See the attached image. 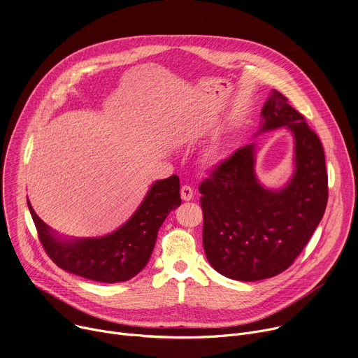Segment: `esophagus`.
Segmentation results:
<instances>
[{
  "label": "esophagus",
  "mask_w": 358,
  "mask_h": 358,
  "mask_svg": "<svg viewBox=\"0 0 358 358\" xmlns=\"http://www.w3.org/2000/svg\"><path fill=\"white\" fill-rule=\"evenodd\" d=\"M181 198L184 199V201H191L192 199V196H194V191H192V188L191 187H188V185H184V187H181Z\"/></svg>",
  "instance_id": "esophagus-1"
}]
</instances>
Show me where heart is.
Wrapping results in <instances>:
<instances>
[{"mask_svg":"<svg viewBox=\"0 0 358 358\" xmlns=\"http://www.w3.org/2000/svg\"><path fill=\"white\" fill-rule=\"evenodd\" d=\"M208 160H210V159H208Z\"/></svg>","mask_w":358,"mask_h":358,"instance_id":"1","label":"heart"}]
</instances>
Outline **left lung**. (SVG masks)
I'll return each mask as SVG.
<instances>
[{"label": "left lung", "mask_w": 358, "mask_h": 358, "mask_svg": "<svg viewBox=\"0 0 358 358\" xmlns=\"http://www.w3.org/2000/svg\"><path fill=\"white\" fill-rule=\"evenodd\" d=\"M255 137L286 127L293 136V173L279 188L255 171L257 143L241 147L199 187L202 245L211 266L242 282L286 271L320 224L327 206L323 145L287 99L272 90Z\"/></svg>", "instance_id": "8db88e82"}]
</instances>
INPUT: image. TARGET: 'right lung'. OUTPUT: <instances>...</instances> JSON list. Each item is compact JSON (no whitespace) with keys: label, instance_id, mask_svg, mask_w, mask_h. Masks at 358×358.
<instances>
[{"label":"right lung","instance_id":"right-lung-1","mask_svg":"<svg viewBox=\"0 0 358 358\" xmlns=\"http://www.w3.org/2000/svg\"><path fill=\"white\" fill-rule=\"evenodd\" d=\"M27 202L46 253L61 269L94 282L117 283L134 278L147 265L160 227L181 206L180 178L171 176L152 182L122 227L96 238L59 235L35 214L29 199Z\"/></svg>","mask_w":358,"mask_h":358}]
</instances>
